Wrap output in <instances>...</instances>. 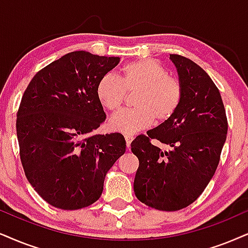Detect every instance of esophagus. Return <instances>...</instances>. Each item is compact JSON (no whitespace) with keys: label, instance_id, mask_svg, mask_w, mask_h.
<instances>
[{"label":"esophagus","instance_id":"1","mask_svg":"<svg viewBox=\"0 0 248 248\" xmlns=\"http://www.w3.org/2000/svg\"><path fill=\"white\" fill-rule=\"evenodd\" d=\"M124 140H126L127 147H128V149H129L130 144H131V142H133V140H134V137L130 136V135H126V136H124Z\"/></svg>","mask_w":248,"mask_h":248}]
</instances>
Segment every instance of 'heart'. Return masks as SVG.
<instances>
[{"label": "heart", "instance_id": "heart-1", "mask_svg": "<svg viewBox=\"0 0 248 248\" xmlns=\"http://www.w3.org/2000/svg\"><path fill=\"white\" fill-rule=\"evenodd\" d=\"M127 93H137L135 109L115 114L108 127L115 133L133 135L152 126L155 120L161 124L173 117L183 98V86L160 62L145 58L124 65L120 79L106 74L97 84L98 101L111 112L122 108Z\"/></svg>", "mask_w": 248, "mask_h": 248}]
</instances>
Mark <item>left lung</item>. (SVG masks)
<instances>
[{"instance_id": "8db88e82", "label": "left lung", "mask_w": 248, "mask_h": 248, "mask_svg": "<svg viewBox=\"0 0 248 248\" xmlns=\"http://www.w3.org/2000/svg\"><path fill=\"white\" fill-rule=\"evenodd\" d=\"M183 86L180 108L169 120L131 142L140 166L134 191L159 211H180L198 199L215 174L228 133L220 90L199 65L170 55ZM151 139L162 143L153 146Z\"/></svg>"}]
</instances>
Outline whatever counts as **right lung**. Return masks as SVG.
Returning <instances> with one entry per match:
<instances>
[{"label": "right lung", "mask_w": 248, "mask_h": 248, "mask_svg": "<svg viewBox=\"0 0 248 248\" xmlns=\"http://www.w3.org/2000/svg\"><path fill=\"white\" fill-rule=\"evenodd\" d=\"M120 62L73 51L28 83L17 112L20 161L34 190L54 207L74 211L99 199L108 169L126 151L120 133L95 135L106 114L99 80Z\"/></svg>", "instance_id": "right-lung-1"}]
</instances>
